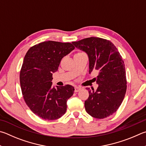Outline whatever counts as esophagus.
<instances>
[{
    "label": "esophagus",
    "instance_id": "esophagus-1",
    "mask_svg": "<svg viewBox=\"0 0 146 146\" xmlns=\"http://www.w3.org/2000/svg\"><path fill=\"white\" fill-rule=\"evenodd\" d=\"M81 90V87H75V92H77L78 91H80Z\"/></svg>",
    "mask_w": 146,
    "mask_h": 146
}]
</instances>
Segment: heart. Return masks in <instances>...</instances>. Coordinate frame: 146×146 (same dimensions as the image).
<instances>
[{
	"instance_id": "heart-1",
	"label": "heart",
	"mask_w": 146,
	"mask_h": 146,
	"mask_svg": "<svg viewBox=\"0 0 146 146\" xmlns=\"http://www.w3.org/2000/svg\"><path fill=\"white\" fill-rule=\"evenodd\" d=\"M82 52H80V53H78V54H82Z\"/></svg>"
}]
</instances>
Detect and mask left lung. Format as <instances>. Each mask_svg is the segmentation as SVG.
Masks as SVG:
<instances>
[{"label": "left lung", "instance_id": "obj_1", "mask_svg": "<svg viewBox=\"0 0 146 146\" xmlns=\"http://www.w3.org/2000/svg\"><path fill=\"white\" fill-rule=\"evenodd\" d=\"M89 57V73L98 71L96 91L89 90L85 102L86 112L92 117L103 119L112 115L120 107L126 91L125 67L122 57L112 42L91 37L72 42Z\"/></svg>", "mask_w": 146, "mask_h": 146}]
</instances>
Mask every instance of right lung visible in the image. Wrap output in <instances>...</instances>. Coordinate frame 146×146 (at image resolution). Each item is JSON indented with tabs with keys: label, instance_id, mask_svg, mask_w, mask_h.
<instances>
[{
	"label": "right lung",
	"instance_id": "1",
	"mask_svg": "<svg viewBox=\"0 0 146 146\" xmlns=\"http://www.w3.org/2000/svg\"><path fill=\"white\" fill-rule=\"evenodd\" d=\"M74 49L70 43L44 41L32 46L24 57L20 75L23 98L32 112L43 119L55 120L66 113V103L75 89L71 85L52 87V75Z\"/></svg>",
	"mask_w": 146,
	"mask_h": 146
}]
</instances>
